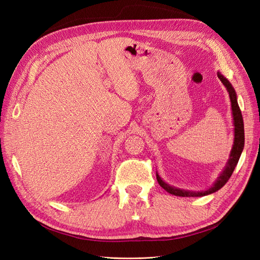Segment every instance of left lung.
<instances>
[{"mask_svg":"<svg viewBox=\"0 0 260 260\" xmlns=\"http://www.w3.org/2000/svg\"><path fill=\"white\" fill-rule=\"evenodd\" d=\"M217 75L220 81H221L222 84L225 86L226 91L229 92V96L231 101V109H232L233 125H234V140H233L232 149L229 155V159H228L225 167L223 168L221 174L219 175L214 184H212L209 188H207L206 191L195 192V191H188V190H183V188L175 187L165 182V181L159 177V175L156 172V178H157V181H158L159 185L164 188V190H166L168 193L172 195L182 196V198H200V196H205V195L217 192L228 182V180H229L230 177L232 176L233 170L235 167H237L241 154L243 152L244 141H245V138H244V122H243L241 109L238 104L237 93H235V90L232 86V84L229 82V80H228L225 77H223L219 72L217 73Z\"/></svg>","mask_w":260,"mask_h":260,"instance_id":"1","label":"left lung"}]
</instances>
